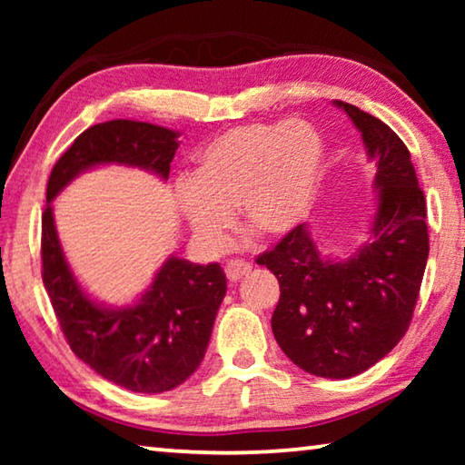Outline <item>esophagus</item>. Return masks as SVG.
Listing matches in <instances>:
<instances>
[{
	"label": "esophagus",
	"mask_w": 465,
	"mask_h": 465,
	"mask_svg": "<svg viewBox=\"0 0 465 465\" xmlns=\"http://www.w3.org/2000/svg\"><path fill=\"white\" fill-rule=\"evenodd\" d=\"M252 271V266L243 261H230L225 264V274L230 282H238L243 274H248Z\"/></svg>",
	"instance_id": "esophagus-1"
}]
</instances>
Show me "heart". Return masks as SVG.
Here are the masks:
<instances>
[{"label": "heart", "instance_id": "1", "mask_svg": "<svg viewBox=\"0 0 465 465\" xmlns=\"http://www.w3.org/2000/svg\"><path fill=\"white\" fill-rule=\"evenodd\" d=\"M324 143L303 121L242 124L194 155L191 180L176 186V203L207 250H222L240 222L279 238L305 222L324 176Z\"/></svg>", "mask_w": 465, "mask_h": 465}]
</instances>
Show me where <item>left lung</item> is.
Instances as JSON below:
<instances>
[{
  "instance_id": "8db88e82",
  "label": "left lung",
  "mask_w": 465,
  "mask_h": 465,
  "mask_svg": "<svg viewBox=\"0 0 465 465\" xmlns=\"http://www.w3.org/2000/svg\"><path fill=\"white\" fill-rule=\"evenodd\" d=\"M375 162V217L369 240L346 258L324 256L297 225L256 258L279 279L272 334L303 371L346 380L373 367L411 326L429 258L427 203L411 152L388 124L334 100Z\"/></svg>"
}]
</instances>
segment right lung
Instances as JSON below:
<instances>
[{
	"instance_id": "add662e5",
	"label": "right lung",
	"mask_w": 465,
	"mask_h": 465,
	"mask_svg": "<svg viewBox=\"0 0 465 465\" xmlns=\"http://www.w3.org/2000/svg\"><path fill=\"white\" fill-rule=\"evenodd\" d=\"M178 131L116 119L94 124L59 157L46 184L43 282L69 346L85 365L139 393L174 390L207 352L227 281L217 262L170 256L135 303L110 308L85 293L63 254L51 203L85 170L106 163L141 168L168 180Z\"/></svg>"
}]
</instances>
